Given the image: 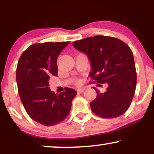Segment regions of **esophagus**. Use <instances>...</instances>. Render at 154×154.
<instances>
[{
    "instance_id": "1",
    "label": "esophagus",
    "mask_w": 154,
    "mask_h": 154,
    "mask_svg": "<svg viewBox=\"0 0 154 154\" xmlns=\"http://www.w3.org/2000/svg\"><path fill=\"white\" fill-rule=\"evenodd\" d=\"M84 91H85V88H78V89L77 90V93H83V92H84Z\"/></svg>"
}]
</instances>
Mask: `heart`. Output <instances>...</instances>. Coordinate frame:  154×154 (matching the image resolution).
I'll return each instance as SVG.
<instances>
[{
  "label": "heart",
  "mask_w": 154,
  "mask_h": 154,
  "mask_svg": "<svg viewBox=\"0 0 154 154\" xmlns=\"http://www.w3.org/2000/svg\"><path fill=\"white\" fill-rule=\"evenodd\" d=\"M80 82H81V81L79 80V79H78V80L77 81V84H79V83H80Z\"/></svg>",
  "instance_id": "heart-1"
}]
</instances>
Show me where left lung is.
<instances>
[{
  "mask_svg": "<svg viewBox=\"0 0 154 154\" xmlns=\"http://www.w3.org/2000/svg\"><path fill=\"white\" fill-rule=\"evenodd\" d=\"M73 46L87 55L91 61L90 77L98 83L108 85L103 93L93 88L97 96L90 103L93 112L109 119L126 112L137 82L135 61L130 47L119 39L103 35L77 40ZM100 84L98 85L101 86Z\"/></svg>",
  "mask_w": 154,
  "mask_h": 154,
  "instance_id": "8db88e82",
  "label": "left lung"
}]
</instances>
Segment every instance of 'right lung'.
<instances>
[{"label": "right lung", "instance_id": "add662e5", "mask_svg": "<svg viewBox=\"0 0 154 154\" xmlns=\"http://www.w3.org/2000/svg\"><path fill=\"white\" fill-rule=\"evenodd\" d=\"M69 43L33 44L22 53L17 64V82L23 106L32 119L45 126H53L66 119L77 95L72 88L60 93L49 88L50 77L58 75V56Z\"/></svg>", "mask_w": 154, "mask_h": 154}]
</instances>
